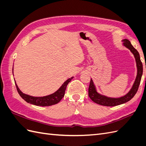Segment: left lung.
<instances>
[{
  "instance_id": "1",
  "label": "left lung",
  "mask_w": 146,
  "mask_h": 146,
  "mask_svg": "<svg viewBox=\"0 0 146 146\" xmlns=\"http://www.w3.org/2000/svg\"><path fill=\"white\" fill-rule=\"evenodd\" d=\"M122 41L123 42L122 45L126 48H129L135 56L137 67V75L135 81L130 90L127 94H126L125 96L120 97V98H109V97L100 94L99 92H98L94 82L91 78L89 89H88V95H89L90 99L94 102L99 105L107 106V107H114V106H117L119 105L125 104L133 98L134 96L136 94L137 91L138 90L140 82L141 80V77H142L143 72V64L140 59L139 54L138 52L131 45V44L129 40H128L127 39H124L122 40Z\"/></svg>"
}]
</instances>
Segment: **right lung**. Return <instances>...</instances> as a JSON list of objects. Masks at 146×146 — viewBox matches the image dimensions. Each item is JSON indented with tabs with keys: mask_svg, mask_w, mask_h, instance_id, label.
<instances>
[{
	"mask_svg": "<svg viewBox=\"0 0 146 146\" xmlns=\"http://www.w3.org/2000/svg\"><path fill=\"white\" fill-rule=\"evenodd\" d=\"M74 77H71L68 78L67 80L64 82L62 85L59 89L55 91L54 93L52 94L48 95L46 96L43 97H33L27 94H25L22 92L19 88L17 86V84L15 82L16 89L20 96L23 98L25 101L27 102V103L33 104L36 106H41V107H47V106H51L58 104L59 102L62 99V98L64 96L65 90L66 89V86L68 85V83L71 81Z\"/></svg>",
	"mask_w": 146,
	"mask_h": 146,
	"instance_id": "add662e5",
	"label": "right lung"
}]
</instances>
